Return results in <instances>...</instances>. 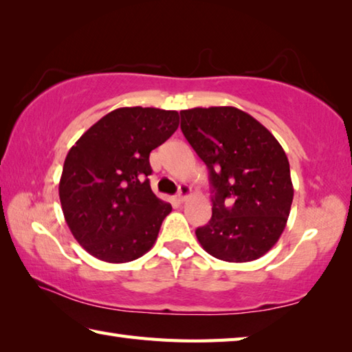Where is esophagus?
Listing matches in <instances>:
<instances>
[{"instance_id":"1","label":"esophagus","mask_w":352,"mask_h":352,"mask_svg":"<svg viewBox=\"0 0 352 352\" xmlns=\"http://www.w3.org/2000/svg\"><path fill=\"white\" fill-rule=\"evenodd\" d=\"M190 192H192L190 186H188V184H183V186H180V192H178V195H177V200L183 203L190 195Z\"/></svg>"}]
</instances>
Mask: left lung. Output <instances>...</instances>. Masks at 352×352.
Here are the masks:
<instances>
[{
	"label": "left lung",
	"mask_w": 352,
	"mask_h": 352,
	"mask_svg": "<svg viewBox=\"0 0 352 352\" xmlns=\"http://www.w3.org/2000/svg\"><path fill=\"white\" fill-rule=\"evenodd\" d=\"M182 132L209 169L212 217L195 235L212 257L245 263L278 241L294 188L289 162L276 137L232 106L180 111Z\"/></svg>",
	"instance_id": "8db88e82"
}]
</instances>
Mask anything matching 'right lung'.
<instances>
[{
    "label": "right lung",
    "instance_id": "obj_1",
    "mask_svg": "<svg viewBox=\"0 0 352 352\" xmlns=\"http://www.w3.org/2000/svg\"><path fill=\"white\" fill-rule=\"evenodd\" d=\"M177 111L120 107L70 148L60 201L75 240L107 263L137 260L154 246L172 206L152 192L149 154L177 131Z\"/></svg>",
    "mask_w": 352,
    "mask_h": 352
}]
</instances>
